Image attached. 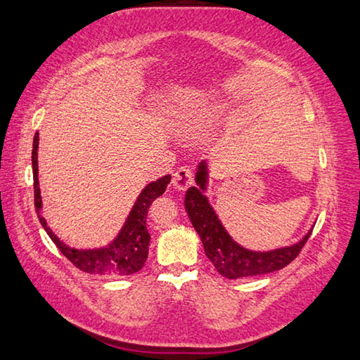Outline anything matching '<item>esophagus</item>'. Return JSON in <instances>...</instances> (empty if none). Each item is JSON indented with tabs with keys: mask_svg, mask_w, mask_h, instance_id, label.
<instances>
[{
	"mask_svg": "<svg viewBox=\"0 0 360 360\" xmlns=\"http://www.w3.org/2000/svg\"><path fill=\"white\" fill-rule=\"evenodd\" d=\"M193 169L190 166H181L174 172V179H172V185L176 188V190H186L188 186L193 184Z\"/></svg>",
	"mask_w": 360,
	"mask_h": 360,
	"instance_id": "obj_1",
	"label": "esophagus"
}]
</instances>
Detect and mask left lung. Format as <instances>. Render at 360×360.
<instances>
[{"label": "left lung", "mask_w": 360, "mask_h": 360, "mask_svg": "<svg viewBox=\"0 0 360 360\" xmlns=\"http://www.w3.org/2000/svg\"><path fill=\"white\" fill-rule=\"evenodd\" d=\"M194 180H196L198 186L188 188L185 194L186 214L202 240L205 255L223 278L239 279L282 269L295 260L311 236V231H313V228H311L298 243L281 247V249L268 252L245 249L228 234L215 210L212 209L207 196L204 194L209 184L207 162H199Z\"/></svg>", "instance_id": "1"}]
</instances>
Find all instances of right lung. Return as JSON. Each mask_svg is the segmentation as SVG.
Instances as JSON below:
<instances>
[{
	"mask_svg": "<svg viewBox=\"0 0 360 360\" xmlns=\"http://www.w3.org/2000/svg\"><path fill=\"white\" fill-rule=\"evenodd\" d=\"M38 143L39 135L34 134L33 139V151H32V164H33V186H34V207L39 223L54 240L57 249L72 262L76 268L89 274H116V276H129L143 268L148 258V245H150V233L146 229V215L151 202L166 191L170 181V175H164L156 181L146 185L139 194L137 201L132 205L127 219L122 225L121 231L108 245L100 247V249H73L63 244L52 229L47 226L44 217L41 215L43 202H41L39 180H38Z\"/></svg>",
	"mask_w": 360,
	"mask_h": 360,
	"instance_id": "add662e5",
	"label": "right lung"
}]
</instances>
